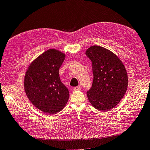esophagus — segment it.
<instances>
[{
  "mask_svg": "<svg viewBox=\"0 0 150 150\" xmlns=\"http://www.w3.org/2000/svg\"><path fill=\"white\" fill-rule=\"evenodd\" d=\"M81 89H82V87H81V86H76V87H74V91H77V90H81Z\"/></svg>",
  "mask_w": 150,
  "mask_h": 150,
  "instance_id": "obj_1",
  "label": "esophagus"
}]
</instances>
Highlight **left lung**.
Segmentation results:
<instances>
[{
    "label": "left lung",
    "mask_w": 150,
    "mask_h": 150,
    "mask_svg": "<svg viewBox=\"0 0 150 150\" xmlns=\"http://www.w3.org/2000/svg\"><path fill=\"white\" fill-rule=\"evenodd\" d=\"M86 54L92 62L93 81L87 91L90 103L97 110H111L123 98L128 79L124 64L110 50L99 46H91Z\"/></svg>",
    "instance_id": "obj_1"
}]
</instances>
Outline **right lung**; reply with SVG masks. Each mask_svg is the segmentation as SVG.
<instances>
[{
    "mask_svg": "<svg viewBox=\"0 0 150 150\" xmlns=\"http://www.w3.org/2000/svg\"><path fill=\"white\" fill-rule=\"evenodd\" d=\"M64 59V53L50 49L33 61L25 74L27 96L34 106L45 113L61 111L69 99V91L59 74Z\"/></svg>",
    "mask_w": 150,
    "mask_h": 150,
    "instance_id": "right-lung-1",
    "label": "right lung"
}]
</instances>
